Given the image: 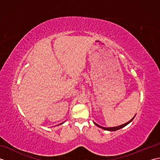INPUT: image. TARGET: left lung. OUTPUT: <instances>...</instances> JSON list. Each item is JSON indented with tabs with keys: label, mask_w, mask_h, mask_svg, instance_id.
<instances>
[{
	"label": "left lung",
	"mask_w": 160,
	"mask_h": 160,
	"mask_svg": "<svg viewBox=\"0 0 160 160\" xmlns=\"http://www.w3.org/2000/svg\"><path fill=\"white\" fill-rule=\"evenodd\" d=\"M135 115H136V114L135 115V116H134L133 118H132L131 120H129L128 122H127V123H125V124H122V125H120V126H118V127H107H107H102V126H100L99 124H96V122H93V123H94V124H95V125H96L97 127H100V128H102V129H104V130L108 131H118V130H119V129H120V128H123V127H126V126H127V125H128L129 123H130V122H131L132 121V120H133L134 118L135 117Z\"/></svg>",
	"instance_id": "left-lung-1"
}]
</instances>
